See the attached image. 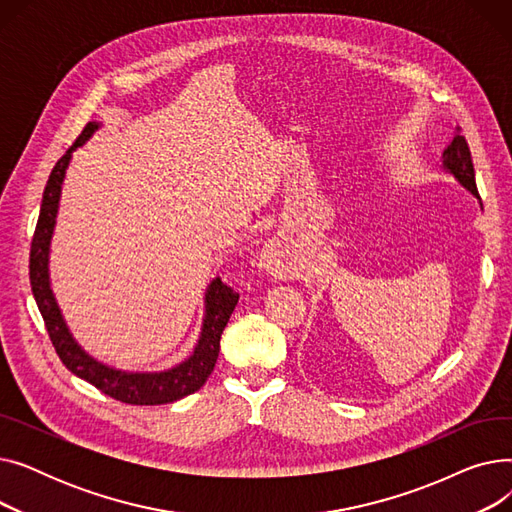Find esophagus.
Here are the masks:
<instances>
[{
	"mask_svg": "<svg viewBox=\"0 0 512 512\" xmlns=\"http://www.w3.org/2000/svg\"><path fill=\"white\" fill-rule=\"evenodd\" d=\"M284 247H282V242L280 240H272V242H267L265 245V249H263V265L267 267V270L270 272H282L284 270Z\"/></svg>",
	"mask_w": 512,
	"mask_h": 512,
	"instance_id": "esophagus-1",
	"label": "esophagus"
}]
</instances>
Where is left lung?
Masks as SVG:
<instances>
[{"mask_svg":"<svg viewBox=\"0 0 512 512\" xmlns=\"http://www.w3.org/2000/svg\"><path fill=\"white\" fill-rule=\"evenodd\" d=\"M456 130H459V128H456ZM442 166H444L446 172H450L456 180H459L467 188V191H471V195H475L479 199L477 186H475L473 159H471V151H469V145H467L463 134L456 132L452 143L444 149Z\"/></svg>","mask_w":512,"mask_h":512,"instance_id":"1","label":"left lung"}]
</instances>
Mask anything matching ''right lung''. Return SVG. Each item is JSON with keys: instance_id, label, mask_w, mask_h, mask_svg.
Returning <instances> with one entry per match:
<instances>
[{"instance_id": "1", "label": "right lung", "mask_w": 512, "mask_h": 512, "mask_svg": "<svg viewBox=\"0 0 512 512\" xmlns=\"http://www.w3.org/2000/svg\"><path fill=\"white\" fill-rule=\"evenodd\" d=\"M99 128L97 122H89L80 137L72 143V147L58 159L53 166L47 186L43 191L41 213L37 220L35 236L31 242V261H29V276L33 297L43 315L49 340L56 348L62 363L78 375L80 380L93 384L103 394L112 396L126 405H166V402L180 400L188 394L197 392L211 375L215 361L220 355V338L228 324V319L238 303V292L226 286L220 278L211 280L205 292V317L201 326V336L195 346L193 355L184 359L180 365L159 371V373H130L114 367H107L87 355L78 342L72 338L62 311L53 297L49 286V245L53 236V226H56L62 182L66 176V168L70 164L72 151H76L91 134Z\"/></svg>"}]
</instances>
